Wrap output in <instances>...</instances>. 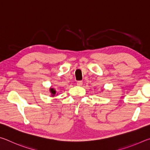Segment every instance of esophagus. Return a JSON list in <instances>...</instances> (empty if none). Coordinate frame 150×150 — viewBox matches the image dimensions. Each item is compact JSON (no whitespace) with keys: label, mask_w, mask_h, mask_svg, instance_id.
I'll list each match as a JSON object with an SVG mask.
<instances>
[{"label":"esophagus","mask_w":150,"mask_h":150,"mask_svg":"<svg viewBox=\"0 0 150 150\" xmlns=\"http://www.w3.org/2000/svg\"><path fill=\"white\" fill-rule=\"evenodd\" d=\"M82 83H83L82 81H78V82H77V86H82Z\"/></svg>","instance_id":"esophagus-1"}]
</instances>
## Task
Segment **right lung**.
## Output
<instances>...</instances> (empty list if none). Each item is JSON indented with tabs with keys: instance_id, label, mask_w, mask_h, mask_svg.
Masks as SVG:
<instances>
[{
	"instance_id": "1",
	"label": "right lung",
	"mask_w": 150,
	"mask_h": 150,
	"mask_svg": "<svg viewBox=\"0 0 150 150\" xmlns=\"http://www.w3.org/2000/svg\"><path fill=\"white\" fill-rule=\"evenodd\" d=\"M49 91H50V93H51V96H52V97H54L57 94L56 93V90H55L54 88H49Z\"/></svg>"
}]
</instances>
